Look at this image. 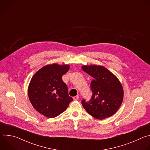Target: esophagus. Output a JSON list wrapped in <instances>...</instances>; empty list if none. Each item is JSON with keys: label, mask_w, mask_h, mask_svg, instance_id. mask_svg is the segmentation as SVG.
Masks as SVG:
<instances>
[{"label": "esophagus", "mask_w": 150, "mask_h": 150, "mask_svg": "<svg viewBox=\"0 0 150 150\" xmlns=\"http://www.w3.org/2000/svg\"><path fill=\"white\" fill-rule=\"evenodd\" d=\"M74 100H78V98H79V96H75V97H74Z\"/></svg>", "instance_id": "1"}]
</instances>
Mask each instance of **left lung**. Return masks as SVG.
I'll list each match as a JSON object with an SVG mask.
<instances>
[{"instance_id":"8db88e82","label":"left lung","mask_w":150,"mask_h":150,"mask_svg":"<svg viewBox=\"0 0 150 150\" xmlns=\"http://www.w3.org/2000/svg\"><path fill=\"white\" fill-rule=\"evenodd\" d=\"M82 69L94 79L91 82V100L82 101L83 108L96 119L102 120L113 115L123 100V89L119 79L103 66L83 65Z\"/></svg>"}]
</instances>
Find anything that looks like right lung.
<instances>
[{
	"label": "right lung",
	"instance_id": "add662e5",
	"mask_svg": "<svg viewBox=\"0 0 150 150\" xmlns=\"http://www.w3.org/2000/svg\"><path fill=\"white\" fill-rule=\"evenodd\" d=\"M69 68V65L53 63L41 68L32 77L28 88V97L40 114L55 117L65 112L73 100L62 78Z\"/></svg>",
	"mask_w": 150,
	"mask_h": 150
}]
</instances>
